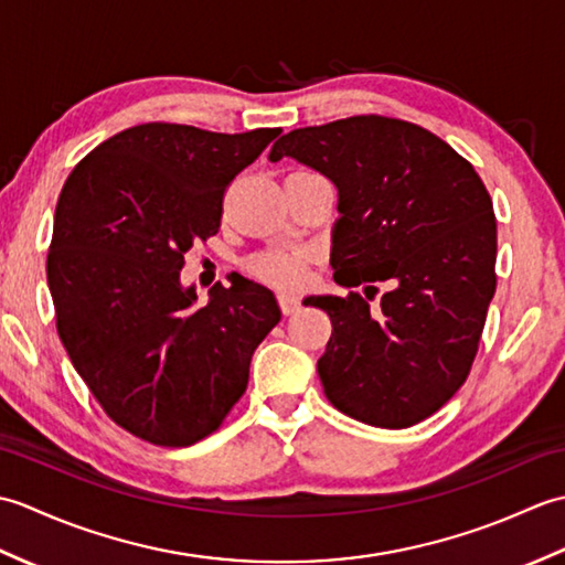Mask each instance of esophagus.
Instances as JSON below:
<instances>
[{"label":"esophagus","instance_id":"esophagus-1","mask_svg":"<svg viewBox=\"0 0 565 565\" xmlns=\"http://www.w3.org/2000/svg\"><path fill=\"white\" fill-rule=\"evenodd\" d=\"M279 306H281L284 316H294L301 310V301H298V298L291 294H279Z\"/></svg>","mask_w":565,"mask_h":565}]
</instances>
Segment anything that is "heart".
<instances>
[{
  "label": "heart",
  "mask_w": 565,
  "mask_h": 565,
  "mask_svg": "<svg viewBox=\"0 0 565 565\" xmlns=\"http://www.w3.org/2000/svg\"><path fill=\"white\" fill-rule=\"evenodd\" d=\"M249 271L257 279L281 286V289H294L303 281V255L301 252H286V249H271L264 255L252 257Z\"/></svg>",
  "instance_id": "obj_1"
}]
</instances>
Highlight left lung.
I'll list each match as a JSON object with an SVG mask.
<instances>
[{"instance_id": "1", "label": "left lung", "mask_w": 565, "mask_h": 565, "mask_svg": "<svg viewBox=\"0 0 565 565\" xmlns=\"http://www.w3.org/2000/svg\"><path fill=\"white\" fill-rule=\"evenodd\" d=\"M338 189L330 264L340 286L383 280L371 311L359 294L310 296L332 334L318 374L359 423L401 429L437 413L471 371L495 294L493 201L471 162L429 130L386 116L296 128L274 142Z\"/></svg>"}]
</instances>
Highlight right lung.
Wrapping results in <instances>:
<instances>
[{
  "label": "right lung",
  "mask_w": 565,
  "mask_h": 565,
  "mask_svg": "<svg viewBox=\"0 0 565 565\" xmlns=\"http://www.w3.org/2000/svg\"><path fill=\"white\" fill-rule=\"evenodd\" d=\"M279 134L134 126L94 148L60 191L47 252L57 334L130 435L160 447L209 437L281 320L274 294L245 276L215 284L203 306L179 279L196 239L218 233L225 186Z\"/></svg>",
  "instance_id": "obj_1"
}]
</instances>
